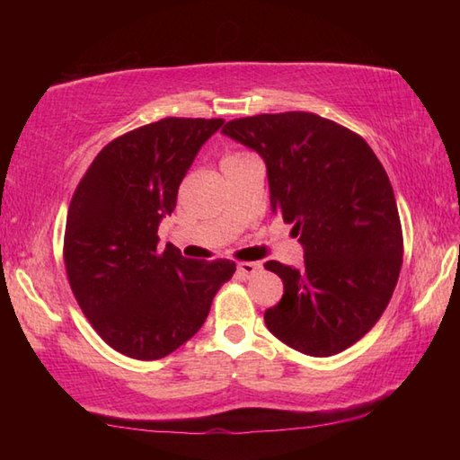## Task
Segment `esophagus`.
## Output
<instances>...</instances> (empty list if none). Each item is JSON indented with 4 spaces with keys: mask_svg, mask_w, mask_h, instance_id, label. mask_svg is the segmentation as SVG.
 <instances>
[{
    "mask_svg": "<svg viewBox=\"0 0 460 460\" xmlns=\"http://www.w3.org/2000/svg\"><path fill=\"white\" fill-rule=\"evenodd\" d=\"M259 270H261L259 262H239L237 265V275L241 279H251L252 275H257Z\"/></svg>",
    "mask_w": 460,
    "mask_h": 460,
    "instance_id": "1",
    "label": "esophagus"
}]
</instances>
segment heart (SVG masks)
Wrapping results in <instances>:
<instances>
[{"label": "heart", "instance_id": "heart-1", "mask_svg": "<svg viewBox=\"0 0 460 460\" xmlns=\"http://www.w3.org/2000/svg\"><path fill=\"white\" fill-rule=\"evenodd\" d=\"M245 155H249V154H229V155H225V158H223V164L233 162V160H241V158H245Z\"/></svg>", "mask_w": 460, "mask_h": 460}]
</instances>
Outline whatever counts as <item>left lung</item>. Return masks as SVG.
Wrapping results in <instances>:
<instances>
[{
	"label": "left lung",
	"instance_id": "obj_1",
	"mask_svg": "<svg viewBox=\"0 0 460 460\" xmlns=\"http://www.w3.org/2000/svg\"><path fill=\"white\" fill-rule=\"evenodd\" d=\"M223 134L261 154L272 211L305 247L300 269L265 262L285 285L267 328L300 354H340L374 328L402 270V221L384 165L359 134L312 112L247 116Z\"/></svg>",
	"mask_w": 460,
	"mask_h": 460
}]
</instances>
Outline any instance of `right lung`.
Returning a JSON list of instances; mask_svg holds the SVG:
<instances>
[{
    "mask_svg": "<svg viewBox=\"0 0 460 460\" xmlns=\"http://www.w3.org/2000/svg\"><path fill=\"white\" fill-rule=\"evenodd\" d=\"M223 119H162L109 142L76 185L63 259L84 316L106 344L134 359H160L185 344L235 272L227 259L193 261L158 225Z\"/></svg>",
    "mask_w": 460,
    "mask_h": 460,
    "instance_id": "right-lung-1",
    "label": "right lung"
}]
</instances>
